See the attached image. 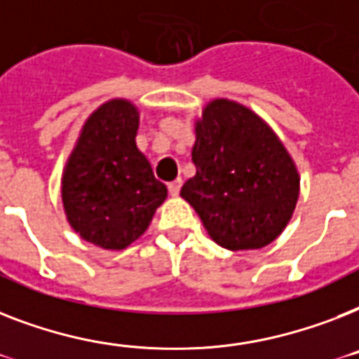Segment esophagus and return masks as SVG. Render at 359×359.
<instances>
[{
  "label": "esophagus",
  "mask_w": 359,
  "mask_h": 359,
  "mask_svg": "<svg viewBox=\"0 0 359 359\" xmlns=\"http://www.w3.org/2000/svg\"><path fill=\"white\" fill-rule=\"evenodd\" d=\"M180 186H182V180H180V179L171 180L170 184H168V189H170V195L177 197V195H179V191H180Z\"/></svg>",
  "instance_id": "obj_1"
}]
</instances>
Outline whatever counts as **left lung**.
I'll return each mask as SVG.
<instances>
[{
    "label": "left lung",
    "mask_w": 359,
    "mask_h": 359,
    "mask_svg": "<svg viewBox=\"0 0 359 359\" xmlns=\"http://www.w3.org/2000/svg\"><path fill=\"white\" fill-rule=\"evenodd\" d=\"M195 175L180 189L210 238L229 250L262 249L282 234L299 173L271 127L243 104L214 99L195 121Z\"/></svg>",
    "instance_id": "obj_1"
}]
</instances>
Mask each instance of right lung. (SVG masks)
<instances>
[{
    "label": "right lung",
    "instance_id": "add662e5",
    "mask_svg": "<svg viewBox=\"0 0 359 359\" xmlns=\"http://www.w3.org/2000/svg\"><path fill=\"white\" fill-rule=\"evenodd\" d=\"M138 109L127 99L101 104L84 123L62 175L64 212L83 240L121 250L144 234L168 197L136 147Z\"/></svg>",
    "mask_w": 359,
    "mask_h": 359
}]
</instances>
